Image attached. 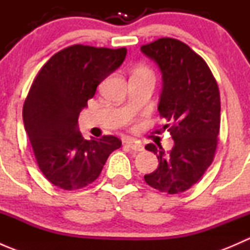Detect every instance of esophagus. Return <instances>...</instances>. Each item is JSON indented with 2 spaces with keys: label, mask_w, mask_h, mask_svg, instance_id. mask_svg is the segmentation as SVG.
Instances as JSON below:
<instances>
[{
  "label": "esophagus",
  "mask_w": 250,
  "mask_h": 250,
  "mask_svg": "<svg viewBox=\"0 0 250 250\" xmlns=\"http://www.w3.org/2000/svg\"><path fill=\"white\" fill-rule=\"evenodd\" d=\"M125 145H127L128 147L130 148V150L135 151V152H139V151H143L144 150V146L141 145V144H139V143H135V141L127 140V141H125Z\"/></svg>",
  "instance_id": "obj_1"
}]
</instances>
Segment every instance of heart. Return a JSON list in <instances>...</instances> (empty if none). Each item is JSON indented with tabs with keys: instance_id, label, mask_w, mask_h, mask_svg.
I'll list each match as a JSON object with an SVG mask.
<instances>
[{
	"instance_id": "1",
	"label": "heart",
	"mask_w": 250,
	"mask_h": 250,
	"mask_svg": "<svg viewBox=\"0 0 250 250\" xmlns=\"http://www.w3.org/2000/svg\"><path fill=\"white\" fill-rule=\"evenodd\" d=\"M135 71H148V70L146 69V67H143V66H141V67H138V69L135 70Z\"/></svg>"
}]
</instances>
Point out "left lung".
Wrapping results in <instances>:
<instances>
[{"label": "left lung", "instance_id": "left-lung-1", "mask_svg": "<svg viewBox=\"0 0 250 250\" xmlns=\"http://www.w3.org/2000/svg\"><path fill=\"white\" fill-rule=\"evenodd\" d=\"M162 71L163 88L158 111L174 146L168 153L161 145L147 144L158 167L144 176L161 192L175 195L195 185L211 165L220 130V93L204 59L184 42L163 37L141 46Z\"/></svg>", "mask_w": 250, "mask_h": 250}]
</instances>
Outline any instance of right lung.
<instances>
[{
    "instance_id": "add662e5",
    "label": "right lung",
    "mask_w": 250,
    "mask_h": 250,
    "mask_svg": "<svg viewBox=\"0 0 250 250\" xmlns=\"http://www.w3.org/2000/svg\"><path fill=\"white\" fill-rule=\"evenodd\" d=\"M127 49L74 44L55 53L29 90L22 120L40 169L62 190H77L98 179L112 151L113 135L87 140L77 129L81 110L97 87L125 60Z\"/></svg>"
}]
</instances>
